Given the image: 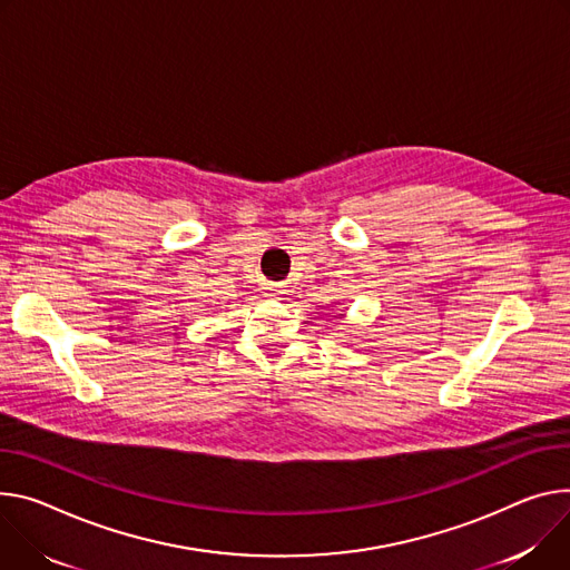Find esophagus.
Here are the masks:
<instances>
[{
  "label": "esophagus",
  "mask_w": 570,
  "mask_h": 570,
  "mask_svg": "<svg viewBox=\"0 0 570 570\" xmlns=\"http://www.w3.org/2000/svg\"><path fill=\"white\" fill-rule=\"evenodd\" d=\"M282 291H279V286L277 284H266L264 286V295H268V297H277Z\"/></svg>",
  "instance_id": "1"
}]
</instances>
